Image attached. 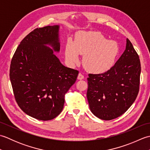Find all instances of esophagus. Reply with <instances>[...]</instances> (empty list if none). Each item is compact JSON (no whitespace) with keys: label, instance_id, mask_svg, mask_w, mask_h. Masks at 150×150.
<instances>
[{"label":"esophagus","instance_id":"1","mask_svg":"<svg viewBox=\"0 0 150 150\" xmlns=\"http://www.w3.org/2000/svg\"><path fill=\"white\" fill-rule=\"evenodd\" d=\"M84 75L82 74V73H79V75H78V77H77V79H78V80H82V79H84Z\"/></svg>","mask_w":150,"mask_h":150}]
</instances>
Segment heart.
Instances as JSON below:
<instances>
[{
	"mask_svg": "<svg viewBox=\"0 0 150 150\" xmlns=\"http://www.w3.org/2000/svg\"><path fill=\"white\" fill-rule=\"evenodd\" d=\"M119 53L117 42L108 40L99 32L81 31L74 43L69 40L66 46V60L71 64L79 62V55H84L83 64L89 72L100 74L110 69Z\"/></svg>",
	"mask_w": 150,
	"mask_h": 150,
	"instance_id": "obj_1",
	"label": "heart"
}]
</instances>
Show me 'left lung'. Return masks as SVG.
I'll return each mask as SVG.
<instances>
[{
    "mask_svg": "<svg viewBox=\"0 0 150 150\" xmlns=\"http://www.w3.org/2000/svg\"><path fill=\"white\" fill-rule=\"evenodd\" d=\"M141 71L139 57L127 39L125 51L112 68L88 75L87 98L92 113L110 120L125 113L138 95Z\"/></svg>",
    "mask_w": 150,
    "mask_h": 150,
    "instance_id": "8db88e82",
    "label": "left lung"
}]
</instances>
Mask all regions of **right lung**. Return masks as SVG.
<instances>
[{"instance_id":"1","label":"right lung","mask_w":150,"mask_h":150,"mask_svg":"<svg viewBox=\"0 0 150 150\" xmlns=\"http://www.w3.org/2000/svg\"><path fill=\"white\" fill-rule=\"evenodd\" d=\"M59 31V25L35 29L21 41L11 62L9 77L16 102L28 115L40 120L61 113L65 94L79 74L53 53L60 51Z\"/></svg>"}]
</instances>
